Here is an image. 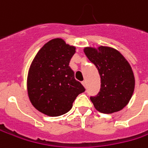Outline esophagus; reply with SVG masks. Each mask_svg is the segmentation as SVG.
<instances>
[{
  "instance_id": "obj_1",
  "label": "esophagus",
  "mask_w": 148,
  "mask_h": 148,
  "mask_svg": "<svg viewBox=\"0 0 148 148\" xmlns=\"http://www.w3.org/2000/svg\"><path fill=\"white\" fill-rule=\"evenodd\" d=\"M82 84L84 86V87H85V88L86 87V81H83L82 82Z\"/></svg>"
}]
</instances>
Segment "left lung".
<instances>
[{
  "label": "left lung",
  "mask_w": 148,
  "mask_h": 148,
  "mask_svg": "<svg viewBox=\"0 0 148 148\" xmlns=\"http://www.w3.org/2000/svg\"><path fill=\"white\" fill-rule=\"evenodd\" d=\"M84 53L98 69L101 81L99 94L90 97L95 110L104 114L123 110L135 86L134 72L128 61L118 50L106 46L86 47Z\"/></svg>",
  "instance_id": "8db88e82"
}]
</instances>
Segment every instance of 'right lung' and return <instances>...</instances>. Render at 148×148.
I'll list each match as a JSON object with an SVG mask.
<instances>
[{"label":"right lung","instance_id":"1","mask_svg":"<svg viewBox=\"0 0 148 148\" xmlns=\"http://www.w3.org/2000/svg\"><path fill=\"white\" fill-rule=\"evenodd\" d=\"M75 53L74 46L57 38L45 43L32 62L27 77L28 95L33 106L48 116L68 112L77 95L85 91L69 66Z\"/></svg>","mask_w":148,"mask_h":148}]
</instances>
